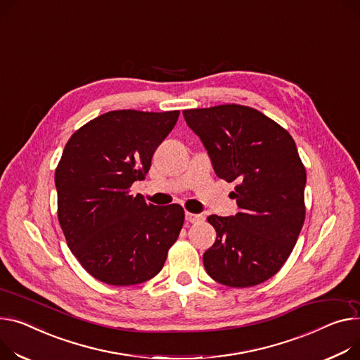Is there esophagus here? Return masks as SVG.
<instances>
[{
    "instance_id": "1",
    "label": "esophagus",
    "mask_w": 360,
    "mask_h": 360,
    "mask_svg": "<svg viewBox=\"0 0 360 360\" xmlns=\"http://www.w3.org/2000/svg\"><path fill=\"white\" fill-rule=\"evenodd\" d=\"M185 220L186 221H189V223H200V221H202L204 220V217L202 215H200V214H193V212H185Z\"/></svg>"
}]
</instances>
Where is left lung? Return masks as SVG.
<instances>
[{
    "label": "left lung",
    "mask_w": 360,
    "mask_h": 360,
    "mask_svg": "<svg viewBox=\"0 0 360 360\" xmlns=\"http://www.w3.org/2000/svg\"><path fill=\"white\" fill-rule=\"evenodd\" d=\"M214 172L238 182L237 212L210 215L217 231L204 268L219 283L246 288L272 278L290 257L305 219V167L294 139L260 111L226 104L182 111Z\"/></svg>",
    "instance_id": "8db88e82"
}]
</instances>
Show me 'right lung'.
<instances>
[{
  "mask_svg": "<svg viewBox=\"0 0 360 360\" xmlns=\"http://www.w3.org/2000/svg\"><path fill=\"white\" fill-rule=\"evenodd\" d=\"M179 111L105 112L72 134L55 172L58 219L84 269L108 285L146 282L163 268L184 224L178 204L130 194Z\"/></svg>",
  "mask_w": 360,
  "mask_h": 360,
  "instance_id": "add662e5",
  "label": "right lung"
}]
</instances>
